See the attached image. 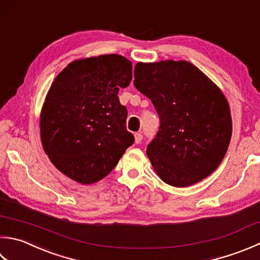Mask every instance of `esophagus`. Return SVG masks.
<instances>
[{
    "label": "esophagus",
    "mask_w": 260,
    "mask_h": 260,
    "mask_svg": "<svg viewBox=\"0 0 260 260\" xmlns=\"http://www.w3.org/2000/svg\"><path fill=\"white\" fill-rule=\"evenodd\" d=\"M134 137H135V143L136 144H140L142 140H143V135H142L141 133H135Z\"/></svg>",
    "instance_id": "esophagus-1"
}]
</instances>
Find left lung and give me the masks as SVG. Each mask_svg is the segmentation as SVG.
Instances as JSON below:
<instances>
[{
    "label": "left lung",
    "mask_w": 260,
    "mask_h": 260,
    "mask_svg": "<svg viewBox=\"0 0 260 260\" xmlns=\"http://www.w3.org/2000/svg\"><path fill=\"white\" fill-rule=\"evenodd\" d=\"M135 88L149 98L160 128L146 153L155 172L175 187L210 176L232 135L230 107L217 86L187 60L137 63Z\"/></svg>",
    "instance_id": "left-lung-1"
}]
</instances>
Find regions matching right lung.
Instances as JSON below:
<instances>
[{"instance_id": "obj_1", "label": "right lung", "mask_w": 260, "mask_h": 260, "mask_svg": "<svg viewBox=\"0 0 260 260\" xmlns=\"http://www.w3.org/2000/svg\"><path fill=\"white\" fill-rule=\"evenodd\" d=\"M132 62L111 54L78 59L56 76L40 114V137L57 169L83 185L103 179L134 136L118 91L132 81Z\"/></svg>"}]
</instances>
